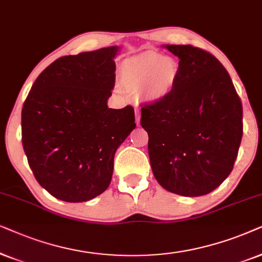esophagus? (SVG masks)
I'll list each match as a JSON object with an SVG mask.
<instances>
[{
    "label": "esophagus",
    "mask_w": 262,
    "mask_h": 262,
    "mask_svg": "<svg viewBox=\"0 0 262 262\" xmlns=\"http://www.w3.org/2000/svg\"><path fill=\"white\" fill-rule=\"evenodd\" d=\"M135 121H137V124H140V111H135Z\"/></svg>",
    "instance_id": "obj_1"
}]
</instances>
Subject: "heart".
I'll list each match as a JSON object with an SVG mask.
<instances>
[{"mask_svg": "<svg viewBox=\"0 0 262 262\" xmlns=\"http://www.w3.org/2000/svg\"><path fill=\"white\" fill-rule=\"evenodd\" d=\"M179 78V63L158 52H145L128 58L120 69L124 89L139 92L140 98L148 103H158L171 95Z\"/></svg>", "mask_w": 262, "mask_h": 262, "instance_id": "heart-1", "label": "heart"}]
</instances>
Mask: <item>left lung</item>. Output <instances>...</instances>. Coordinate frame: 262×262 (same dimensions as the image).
Instances as JSON below:
<instances>
[{"instance_id":"1","label":"left lung","mask_w":262,"mask_h":262,"mask_svg":"<svg viewBox=\"0 0 262 262\" xmlns=\"http://www.w3.org/2000/svg\"><path fill=\"white\" fill-rule=\"evenodd\" d=\"M180 58L169 97L141 107L153 175L164 189L201 196L232 171L243 135L242 104L213 55L191 45H163Z\"/></svg>"}]
</instances>
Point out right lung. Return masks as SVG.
I'll use <instances>...</instances> for the list:
<instances>
[{
  "label": "right lung",
  "mask_w": 262,
  "mask_h": 262,
  "mask_svg": "<svg viewBox=\"0 0 262 262\" xmlns=\"http://www.w3.org/2000/svg\"><path fill=\"white\" fill-rule=\"evenodd\" d=\"M120 47L63 56L32 85L21 113L23 146L38 183L52 196L83 202L113 179L114 157L135 124L134 109H110Z\"/></svg>",
  "instance_id": "obj_1"
}]
</instances>
